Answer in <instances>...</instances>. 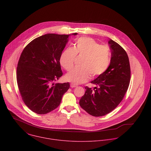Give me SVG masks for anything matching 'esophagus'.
Here are the masks:
<instances>
[{
	"label": "esophagus",
	"mask_w": 151,
	"mask_h": 151,
	"mask_svg": "<svg viewBox=\"0 0 151 151\" xmlns=\"http://www.w3.org/2000/svg\"><path fill=\"white\" fill-rule=\"evenodd\" d=\"M78 87V86L76 85H75V84H73V83H71L70 84V87L71 88H75V87Z\"/></svg>",
	"instance_id": "1"
}]
</instances>
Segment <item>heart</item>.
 Returning a JSON list of instances; mask_svg holds the SVG:
<instances>
[{
	"instance_id": "b5f03b06",
	"label": "heart",
	"mask_w": 151,
	"mask_h": 151,
	"mask_svg": "<svg viewBox=\"0 0 151 151\" xmlns=\"http://www.w3.org/2000/svg\"><path fill=\"white\" fill-rule=\"evenodd\" d=\"M78 55H84L81 66L72 69L66 76V79L73 84L87 81L90 76L97 77L104 73L110 66V49L100 45L94 39L88 37H80L75 40L73 48H68L61 53L60 62L68 71L72 69Z\"/></svg>"
}]
</instances>
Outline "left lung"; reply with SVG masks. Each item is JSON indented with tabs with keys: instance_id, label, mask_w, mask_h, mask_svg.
<instances>
[{
	"instance_id": "8db88e82",
	"label": "left lung",
	"mask_w": 151,
	"mask_h": 151,
	"mask_svg": "<svg viewBox=\"0 0 151 151\" xmlns=\"http://www.w3.org/2000/svg\"><path fill=\"white\" fill-rule=\"evenodd\" d=\"M111 61L107 70L91 82L97 87L93 90L85 87L79 105L90 115L102 116L114 110L122 100L131 78L128 55L118 43L110 39Z\"/></svg>"
}]
</instances>
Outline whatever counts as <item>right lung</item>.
<instances>
[{"label":"right lung","mask_w":151,"mask_h":151,"mask_svg":"<svg viewBox=\"0 0 151 151\" xmlns=\"http://www.w3.org/2000/svg\"><path fill=\"white\" fill-rule=\"evenodd\" d=\"M69 36L48 33L39 36L27 44L20 55L18 87L23 101L35 113L47 114L56 109L69 89V82L54 83L63 75L60 58Z\"/></svg>","instance_id":"add662e5"}]
</instances>
